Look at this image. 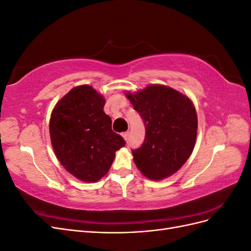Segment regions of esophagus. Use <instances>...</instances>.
<instances>
[{"label":"esophagus","instance_id":"obj_1","mask_svg":"<svg viewBox=\"0 0 251 251\" xmlns=\"http://www.w3.org/2000/svg\"><path fill=\"white\" fill-rule=\"evenodd\" d=\"M128 134H130L128 132H125V133L121 134V136H123L124 139H125L126 141H127V139H128Z\"/></svg>","mask_w":251,"mask_h":251}]
</instances>
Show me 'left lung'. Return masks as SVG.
<instances>
[{"instance_id": "obj_1", "label": "left lung", "mask_w": 251, "mask_h": 251, "mask_svg": "<svg viewBox=\"0 0 251 251\" xmlns=\"http://www.w3.org/2000/svg\"><path fill=\"white\" fill-rule=\"evenodd\" d=\"M146 126V138L133 150L138 170L151 180L170 177L192 155L198 118L192 100L170 87L151 85L126 93Z\"/></svg>"}]
</instances>
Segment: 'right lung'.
<instances>
[{
    "mask_svg": "<svg viewBox=\"0 0 251 251\" xmlns=\"http://www.w3.org/2000/svg\"><path fill=\"white\" fill-rule=\"evenodd\" d=\"M105 100L91 86L73 88L51 113L52 148L64 168L75 178L96 182L107 174L115 151L126 141L112 130V119L103 112Z\"/></svg>",
    "mask_w": 251,
    "mask_h": 251,
    "instance_id": "1",
    "label": "right lung"
}]
</instances>
